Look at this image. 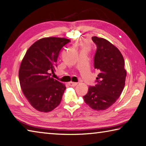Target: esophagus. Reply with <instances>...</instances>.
<instances>
[{"instance_id": "34e87169", "label": "esophagus", "mask_w": 146, "mask_h": 146, "mask_svg": "<svg viewBox=\"0 0 146 146\" xmlns=\"http://www.w3.org/2000/svg\"><path fill=\"white\" fill-rule=\"evenodd\" d=\"M77 84H78V82H68V85L70 86H76Z\"/></svg>"}]
</instances>
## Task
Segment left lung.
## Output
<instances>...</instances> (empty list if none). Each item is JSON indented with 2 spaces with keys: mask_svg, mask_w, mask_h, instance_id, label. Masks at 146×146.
I'll return each instance as SVG.
<instances>
[{
  "mask_svg": "<svg viewBox=\"0 0 146 146\" xmlns=\"http://www.w3.org/2000/svg\"><path fill=\"white\" fill-rule=\"evenodd\" d=\"M96 46L94 68L99 72L95 82L83 97L87 105L96 111L106 110L116 102L125 84V60L119 49L108 40L92 37Z\"/></svg>",
  "mask_w": 146,
  "mask_h": 146,
  "instance_id": "1",
  "label": "left lung"
}]
</instances>
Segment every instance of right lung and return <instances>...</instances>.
<instances>
[{
	"mask_svg": "<svg viewBox=\"0 0 146 146\" xmlns=\"http://www.w3.org/2000/svg\"><path fill=\"white\" fill-rule=\"evenodd\" d=\"M70 42L65 38H42L30 46L22 60L19 70L22 92L37 111H53L62 100L66 87L49 72L55 70L60 51Z\"/></svg>",
	"mask_w": 146,
	"mask_h": 146,
	"instance_id": "add662e5",
	"label": "right lung"
}]
</instances>
